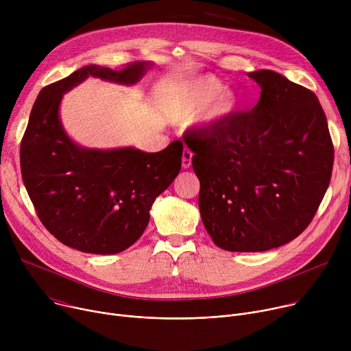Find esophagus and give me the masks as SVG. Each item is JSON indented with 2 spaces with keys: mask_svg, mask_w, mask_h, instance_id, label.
Here are the masks:
<instances>
[{
  "mask_svg": "<svg viewBox=\"0 0 351 351\" xmlns=\"http://www.w3.org/2000/svg\"><path fill=\"white\" fill-rule=\"evenodd\" d=\"M192 158H193V152L189 148H184L182 152V167L184 169H187L190 165H192Z\"/></svg>",
  "mask_w": 351,
  "mask_h": 351,
  "instance_id": "34e87169",
  "label": "esophagus"
}]
</instances>
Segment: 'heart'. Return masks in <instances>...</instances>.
Wrapping results in <instances>:
<instances>
[{
  "label": "heart",
  "instance_id": "heart-1",
  "mask_svg": "<svg viewBox=\"0 0 351 351\" xmlns=\"http://www.w3.org/2000/svg\"><path fill=\"white\" fill-rule=\"evenodd\" d=\"M235 102V95L228 89L222 90L219 80L214 77H199L187 81L178 90L175 109L180 119L190 120L208 106L206 113L207 119L218 120L232 112Z\"/></svg>",
  "mask_w": 351,
  "mask_h": 351
}]
</instances>
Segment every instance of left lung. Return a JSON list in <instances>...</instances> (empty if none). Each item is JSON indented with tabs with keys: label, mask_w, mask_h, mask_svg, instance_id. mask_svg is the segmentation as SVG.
Here are the masks:
<instances>
[{
	"label": "left lung",
	"mask_w": 351,
	"mask_h": 351,
	"mask_svg": "<svg viewBox=\"0 0 351 351\" xmlns=\"http://www.w3.org/2000/svg\"><path fill=\"white\" fill-rule=\"evenodd\" d=\"M250 112L183 136L195 152L199 208L213 242L262 252L293 241L311 224L330 182L335 148L316 95L270 70Z\"/></svg>",
	"instance_id": "left-lung-1"
}]
</instances>
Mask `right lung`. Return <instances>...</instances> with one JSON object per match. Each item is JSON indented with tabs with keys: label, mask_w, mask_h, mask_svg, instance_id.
<instances>
[{
	"label": "right lung",
	"mask_w": 351,
	"mask_h": 351,
	"mask_svg": "<svg viewBox=\"0 0 351 351\" xmlns=\"http://www.w3.org/2000/svg\"><path fill=\"white\" fill-rule=\"evenodd\" d=\"M147 69L141 61L117 70L86 66L38 95L21 141V171L39 219L61 243L98 254L132 246L148 226L154 200L180 171L179 140L159 152L86 149L60 124L62 93L88 75L134 84Z\"/></svg>",
	"instance_id": "obj_1"
}]
</instances>
